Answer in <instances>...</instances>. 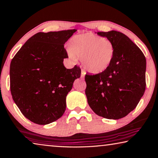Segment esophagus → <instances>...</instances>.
Segmentation results:
<instances>
[{
  "label": "esophagus",
  "mask_w": 158,
  "mask_h": 158,
  "mask_svg": "<svg viewBox=\"0 0 158 158\" xmlns=\"http://www.w3.org/2000/svg\"><path fill=\"white\" fill-rule=\"evenodd\" d=\"M85 72H84V71H82V73H81V77L82 79H84V77H85Z\"/></svg>",
  "instance_id": "obj_1"
}]
</instances>
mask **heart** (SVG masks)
<instances>
[{"instance_id":"obj_1","label":"heart","mask_w":158,"mask_h":158,"mask_svg":"<svg viewBox=\"0 0 158 158\" xmlns=\"http://www.w3.org/2000/svg\"><path fill=\"white\" fill-rule=\"evenodd\" d=\"M68 53L73 62H76L77 58L81 59L85 70L92 74H98L111 65L115 47L109 39L87 33L73 39Z\"/></svg>"}]
</instances>
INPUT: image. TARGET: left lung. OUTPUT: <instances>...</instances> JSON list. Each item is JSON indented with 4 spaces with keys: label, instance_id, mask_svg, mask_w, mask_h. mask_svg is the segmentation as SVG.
<instances>
[{
    "label": "left lung",
    "instance_id": "obj_1",
    "mask_svg": "<svg viewBox=\"0 0 158 158\" xmlns=\"http://www.w3.org/2000/svg\"><path fill=\"white\" fill-rule=\"evenodd\" d=\"M113 42V61L104 72L86 75L85 95L97 115L119 119L133 111L145 90L146 59L125 34L116 31L96 32Z\"/></svg>",
    "mask_w": 158,
    "mask_h": 158
}]
</instances>
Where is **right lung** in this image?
<instances>
[{"instance_id": "right-lung-1", "label": "right lung", "mask_w": 158, "mask_h": 158, "mask_svg": "<svg viewBox=\"0 0 158 158\" xmlns=\"http://www.w3.org/2000/svg\"><path fill=\"white\" fill-rule=\"evenodd\" d=\"M76 29L39 32L28 40L10 65V92L23 115L40 125L63 115L66 96L81 70L64 66V44Z\"/></svg>"}]
</instances>
